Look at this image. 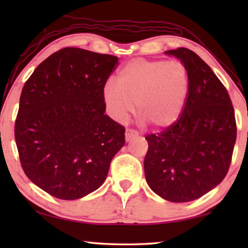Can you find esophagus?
Returning <instances> with one entry per match:
<instances>
[{
  "label": "esophagus",
  "instance_id": "34e87169",
  "mask_svg": "<svg viewBox=\"0 0 248 248\" xmlns=\"http://www.w3.org/2000/svg\"><path fill=\"white\" fill-rule=\"evenodd\" d=\"M138 135H139L138 131H135V130H131V129H128L127 131H125V140L129 141V140H132V139L136 138V136H138Z\"/></svg>",
  "mask_w": 248,
  "mask_h": 248
}]
</instances>
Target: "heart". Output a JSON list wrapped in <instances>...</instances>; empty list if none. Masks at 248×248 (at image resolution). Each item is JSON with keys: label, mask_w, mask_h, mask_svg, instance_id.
Here are the masks:
<instances>
[{"label": "heart", "mask_w": 248, "mask_h": 248, "mask_svg": "<svg viewBox=\"0 0 248 248\" xmlns=\"http://www.w3.org/2000/svg\"><path fill=\"white\" fill-rule=\"evenodd\" d=\"M189 92V76L180 61L136 59L108 82L102 97L110 117L124 121L134 112L155 129L170 127L180 117Z\"/></svg>", "instance_id": "1"}]
</instances>
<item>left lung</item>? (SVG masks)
<instances>
[{"label": "left lung", "mask_w": 248, "mask_h": 248, "mask_svg": "<svg viewBox=\"0 0 248 248\" xmlns=\"http://www.w3.org/2000/svg\"><path fill=\"white\" fill-rule=\"evenodd\" d=\"M186 66L189 92L180 117L161 133L146 136V181L168 202H187L223 181L236 140L227 89L205 62L186 48L168 50Z\"/></svg>", "instance_id": "8db88e82"}]
</instances>
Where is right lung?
Returning <instances> with one entry per match:
<instances>
[{
	"label": "right lung",
	"mask_w": 248,
	"mask_h": 248,
	"mask_svg": "<svg viewBox=\"0 0 248 248\" xmlns=\"http://www.w3.org/2000/svg\"><path fill=\"white\" fill-rule=\"evenodd\" d=\"M118 57L80 48L50 55L25 82L15 139L25 175L56 198L101 186L124 145V128L104 115L103 88Z\"/></svg>",
	"instance_id": "obj_1"
}]
</instances>
